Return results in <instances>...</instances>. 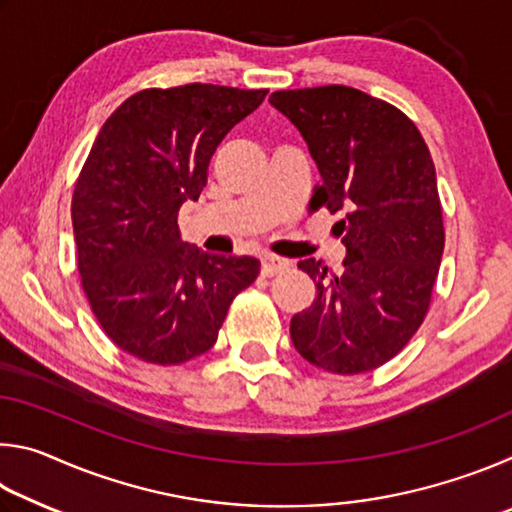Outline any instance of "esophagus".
I'll return each mask as SVG.
<instances>
[{"instance_id":"obj_1","label":"esophagus","mask_w":512,"mask_h":512,"mask_svg":"<svg viewBox=\"0 0 512 512\" xmlns=\"http://www.w3.org/2000/svg\"><path fill=\"white\" fill-rule=\"evenodd\" d=\"M287 266H289L287 259L275 257V255H266V257L262 259V275L273 277V275H277V273H282Z\"/></svg>"}]
</instances>
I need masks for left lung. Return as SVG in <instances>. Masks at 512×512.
Here are the masks:
<instances>
[{"label": "left lung", "mask_w": 512, "mask_h": 512, "mask_svg": "<svg viewBox=\"0 0 512 512\" xmlns=\"http://www.w3.org/2000/svg\"><path fill=\"white\" fill-rule=\"evenodd\" d=\"M268 101L318 164L309 210L345 212L334 225L348 250L343 271L298 262L318 296L291 318V341L327 372L375 370L404 350L431 305L445 248L431 153L400 108L361 90H280Z\"/></svg>", "instance_id": "obj_1"}]
</instances>
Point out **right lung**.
I'll use <instances>...</instances> for the list:
<instances>
[{"label":"right lung","mask_w":512,"mask_h":512,"mask_svg":"<svg viewBox=\"0 0 512 512\" xmlns=\"http://www.w3.org/2000/svg\"><path fill=\"white\" fill-rule=\"evenodd\" d=\"M266 92L149 88L101 126L74 185V239L92 314L131 357L158 366L201 357L237 293L257 280L255 257L185 244L178 210L201 196L216 146Z\"/></svg>","instance_id":"obj_1"}]
</instances>
